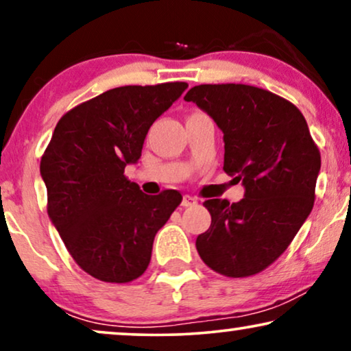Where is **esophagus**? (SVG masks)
I'll return each mask as SVG.
<instances>
[{
	"label": "esophagus",
	"mask_w": 351,
	"mask_h": 351,
	"mask_svg": "<svg viewBox=\"0 0 351 351\" xmlns=\"http://www.w3.org/2000/svg\"><path fill=\"white\" fill-rule=\"evenodd\" d=\"M196 204H198V199H196L195 196L184 195V199H182V206H184V208H191V206H196Z\"/></svg>",
	"instance_id": "34e87169"
}]
</instances>
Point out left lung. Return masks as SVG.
Returning a JSON list of instances; mask_svg holds the SVG:
<instances>
[{"label":"left lung","mask_w":351,"mask_h":351,"mask_svg":"<svg viewBox=\"0 0 351 351\" xmlns=\"http://www.w3.org/2000/svg\"><path fill=\"white\" fill-rule=\"evenodd\" d=\"M223 132V171L244 198L208 199L210 227L196 238L199 257L230 278L265 270L286 251L315 203L321 155L300 110L247 84H199L184 97Z\"/></svg>","instance_id":"obj_1"}]
</instances>
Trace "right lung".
<instances>
[{
	"instance_id": "1",
	"label": "right lung",
	"mask_w": 351,
	"mask_h": 351,
	"mask_svg": "<svg viewBox=\"0 0 351 351\" xmlns=\"http://www.w3.org/2000/svg\"><path fill=\"white\" fill-rule=\"evenodd\" d=\"M189 84L121 86L76 105L59 119L41 156L47 214L81 270L129 282L147 270L153 239L182 195L142 193L124 167L142 155L148 129Z\"/></svg>"
}]
</instances>
